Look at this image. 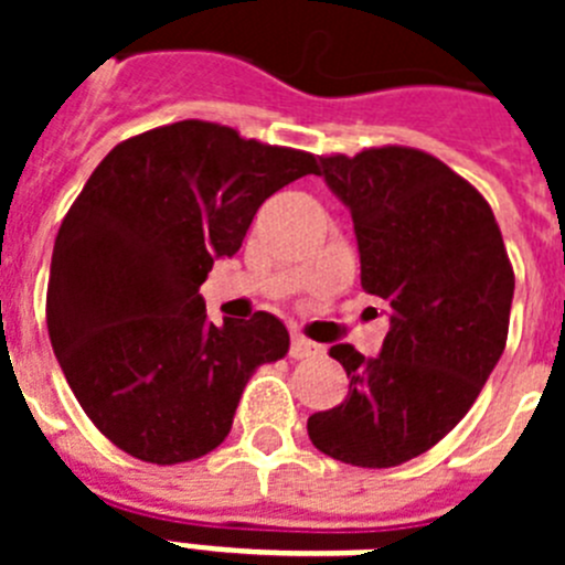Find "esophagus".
Instances as JSON below:
<instances>
[{"instance_id": "1", "label": "esophagus", "mask_w": 565, "mask_h": 565, "mask_svg": "<svg viewBox=\"0 0 565 565\" xmlns=\"http://www.w3.org/2000/svg\"><path fill=\"white\" fill-rule=\"evenodd\" d=\"M322 353V344L311 342L306 337H294L291 339V359H308V356H319Z\"/></svg>"}]
</instances>
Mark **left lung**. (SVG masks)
<instances>
[{
  "instance_id": "left-lung-1",
  "label": "left lung",
  "mask_w": 565,
  "mask_h": 565,
  "mask_svg": "<svg viewBox=\"0 0 565 565\" xmlns=\"http://www.w3.org/2000/svg\"><path fill=\"white\" fill-rule=\"evenodd\" d=\"M319 163L351 209L362 288L391 306V331L376 359L328 351L351 384L308 436L337 461L398 467L476 404L507 348L515 271L487 198L436 154L387 143Z\"/></svg>"
}]
</instances>
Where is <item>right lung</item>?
I'll return each mask as SVG.
<instances>
[{"label":"right lung","mask_w":565,"mask_h":565,"mask_svg":"<svg viewBox=\"0 0 565 565\" xmlns=\"http://www.w3.org/2000/svg\"><path fill=\"white\" fill-rule=\"evenodd\" d=\"M317 172V154L189 118L132 135L89 174L53 246L47 331L70 391L118 450L161 467L206 456L254 371L286 356L277 317L217 328L198 288L266 198Z\"/></svg>","instance_id":"1"}]
</instances>
